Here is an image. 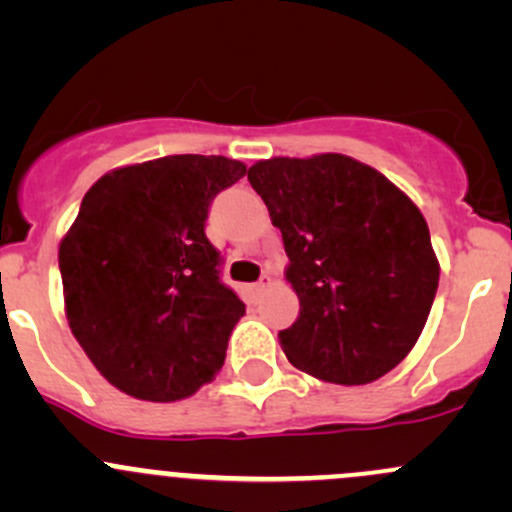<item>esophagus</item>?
<instances>
[{
  "mask_svg": "<svg viewBox=\"0 0 512 512\" xmlns=\"http://www.w3.org/2000/svg\"><path fill=\"white\" fill-rule=\"evenodd\" d=\"M270 282H272V280H270V272H265V275H262L260 280L255 282V285H252V289H255V292H262V289L270 285Z\"/></svg>",
  "mask_w": 512,
  "mask_h": 512,
  "instance_id": "1",
  "label": "esophagus"
}]
</instances>
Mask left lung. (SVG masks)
Returning a JSON list of instances; mask_svg holds the SVG:
<instances>
[{
  "mask_svg": "<svg viewBox=\"0 0 512 512\" xmlns=\"http://www.w3.org/2000/svg\"><path fill=\"white\" fill-rule=\"evenodd\" d=\"M289 257L299 317L280 344L329 384H369L414 349L438 289L421 210L379 170L339 153L247 170Z\"/></svg>",
  "mask_w": 512,
  "mask_h": 512,
  "instance_id": "8db88e82",
  "label": "left lung"
}]
</instances>
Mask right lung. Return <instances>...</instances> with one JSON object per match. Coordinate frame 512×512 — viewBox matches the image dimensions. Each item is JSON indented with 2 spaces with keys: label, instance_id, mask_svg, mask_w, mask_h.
<instances>
[{
  "label": "right lung",
  "instance_id": "add662e5",
  "mask_svg": "<svg viewBox=\"0 0 512 512\" xmlns=\"http://www.w3.org/2000/svg\"><path fill=\"white\" fill-rule=\"evenodd\" d=\"M242 175L240 160L165 156L103 175L81 200L59 247L66 317L128 396L178 401L223 369L245 302L220 277L205 220Z\"/></svg>",
  "mask_w": 512,
  "mask_h": 512
}]
</instances>
